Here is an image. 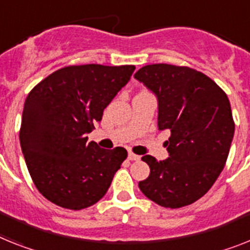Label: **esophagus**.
I'll return each mask as SVG.
<instances>
[{
	"label": "esophagus",
	"mask_w": 250,
	"mask_h": 250,
	"mask_svg": "<svg viewBox=\"0 0 250 250\" xmlns=\"http://www.w3.org/2000/svg\"><path fill=\"white\" fill-rule=\"evenodd\" d=\"M140 159H141V157L138 156V155L133 154V152H128V160H131V161H138V160H140Z\"/></svg>",
	"instance_id": "obj_1"
}]
</instances>
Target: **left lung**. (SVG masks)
Instances as JSON below:
<instances>
[{"label":"left lung","mask_w":250,"mask_h":250,"mask_svg":"<svg viewBox=\"0 0 250 250\" xmlns=\"http://www.w3.org/2000/svg\"><path fill=\"white\" fill-rule=\"evenodd\" d=\"M135 79L156 95L159 129L171 133L167 160L142 156L150 175L138 187L159 206L192 205L208 192L228 160L235 131L228 95L205 73L184 66L147 64Z\"/></svg>","instance_id":"obj_1"}]
</instances>
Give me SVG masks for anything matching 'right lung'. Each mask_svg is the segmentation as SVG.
Masks as SVG:
<instances>
[{"label":"right lung","mask_w":250,"mask_h":250,"mask_svg":"<svg viewBox=\"0 0 250 250\" xmlns=\"http://www.w3.org/2000/svg\"><path fill=\"white\" fill-rule=\"evenodd\" d=\"M135 66L81 64L50 73L29 93L20 127V145L37 189L48 201L83 209L102 200L127 150L100 148L86 135Z\"/></svg>","instance_id":"add662e5"}]
</instances>
